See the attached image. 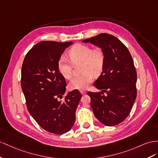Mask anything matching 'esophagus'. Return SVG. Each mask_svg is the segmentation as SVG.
<instances>
[{
	"mask_svg": "<svg viewBox=\"0 0 158 158\" xmlns=\"http://www.w3.org/2000/svg\"><path fill=\"white\" fill-rule=\"evenodd\" d=\"M80 92H81V94L82 95H84V94H86V91H83V90H81V91H80Z\"/></svg>",
	"mask_w": 158,
	"mask_h": 158,
	"instance_id": "esophagus-1",
	"label": "esophagus"
}]
</instances>
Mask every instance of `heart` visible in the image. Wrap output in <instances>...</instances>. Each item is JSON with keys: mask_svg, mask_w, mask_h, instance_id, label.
Listing matches in <instances>:
<instances>
[{"mask_svg": "<svg viewBox=\"0 0 158 158\" xmlns=\"http://www.w3.org/2000/svg\"><path fill=\"white\" fill-rule=\"evenodd\" d=\"M72 61L61 56L57 62L59 73L63 77L69 79L72 76L73 64L81 63V75L73 78L69 83L70 89L82 90L86 89L94 79L102 73L106 62V55L100 48H94L83 44H76L69 51Z\"/></svg>", "mask_w": 158, "mask_h": 158, "instance_id": "1", "label": "heart"}]
</instances>
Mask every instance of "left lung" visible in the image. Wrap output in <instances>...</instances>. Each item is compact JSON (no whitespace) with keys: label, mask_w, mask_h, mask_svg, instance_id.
Instances as JSON below:
<instances>
[{"label":"left lung","mask_w":158,"mask_h":158,"mask_svg":"<svg viewBox=\"0 0 158 158\" xmlns=\"http://www.w3.org/2000/svg\"><path fill=\"white\" fill-rule=\"evenodd\" d=\"M105 52L103 70L94 85L101 93L87 92L95 118L107 126L122 122L130 113L137 96V73L127 48L118 38L102 33L83 40ZM106 93V96L101 93Z\"/></svg>","instance_id":"8db88e82"}]
</instances>
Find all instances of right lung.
Wrapping results in <instances>:
<instances>
[{
  "instance_id": "1",
  "label": "right lung",
  "mask_w": 158,
  "mask_h": 158,
  "mask_svg": "<svg viewBox=\"0 0 158 158\" xmlns=\"http://www.w3.org/2000/svg\"><path fill=\"white\" fill-rule=\"evenodd\" d=\"M73 42L42 41L27 52L21 69V87L27 110L47 131L63 134L71 129L81 94L75 89L65 95L66 81L57 62ZM64 95V99L59 101Z\"/></svg>"
}]
</instances>
